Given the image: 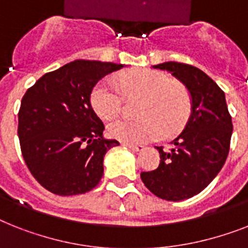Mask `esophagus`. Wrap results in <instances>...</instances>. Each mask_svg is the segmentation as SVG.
Returning a JSON list of instances; mask_svg holds the SVG:
<instances>
[{"label": "esophagus", "instance_id": "esophagus-1", "mask_svg": "<svg viewBox=\"0 0 248 248\" xmlns=\"http://www.w3.org/2000/svg\"><path fill=\"white\" fill-rule=\"evenodd\" d=\"M124 146H127L130 150H132V152H141V150H144V146L142 145H134V144H127V142H124Z\"/></svg>", "mask_w": 248, "mask_h": 248}]
</instances>
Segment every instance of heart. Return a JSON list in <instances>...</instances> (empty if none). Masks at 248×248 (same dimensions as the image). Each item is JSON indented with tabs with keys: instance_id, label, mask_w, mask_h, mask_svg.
Masks as SVG:
<instances>
[{
	"instance_id": "obj_1",
	"label": "heart",
	"mask_w": 248,
	"mask_h": 248,
	"mask_svg": "<svg viewBox=\"0 0 248 248\" xmlns=\"http://www.w3.org/2000/svg\"><path fill=\"white\" fill-rule=\"evenodd\" d=\"M124 92L127 96H144L141 120H118L108 126V134L127 144H144L163 135L176 134L190 114V98L182 86L164 72L140 70L122 75L114 81L106 78L90 96L93 109L103 120H112L121 112Z\"/></svg>"
}]
</instances>
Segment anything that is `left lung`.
<instances>
[{"mask_svg": "<svg viewBox=\"0 0 248 248\" xmlns=\"http://www.w3.org/2000/svg\"><path fill=\"white\" fill-rule=\"evenodd\" d=\"M153 68L168 71L186 86L191 114L170 150L155 146L160 155L156 170L142 172L150 192L163 200L181 201L204 190L224 166L232 138V117L225 95L200 68L180 62H164Z\"/></svg>", "mask_w": 248, "mask_h": 248, "instance_id": "1", "label": "left lung"}]
</instances>
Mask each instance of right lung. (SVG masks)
Masks as SVG:
<instances>
[{
  "instance_id": "add662e5",
  "label": "right lung",
  "mask_w": 248,
  "mask_h": 248,
  "mask_svg": "<svg viewBox=\"0 0 248 248\" xmlns=\"http://www.w3.org/2000/svg\"><path fill=\"white\" fill-rule=\"evenodd\" d=\"M122 67L78 60L26 90L19 110L20 148L30 173L52 194H85L103 177L104 155L120 142L103 138L90 94L96 82Z\"/></svg>"
}]
</instances>
